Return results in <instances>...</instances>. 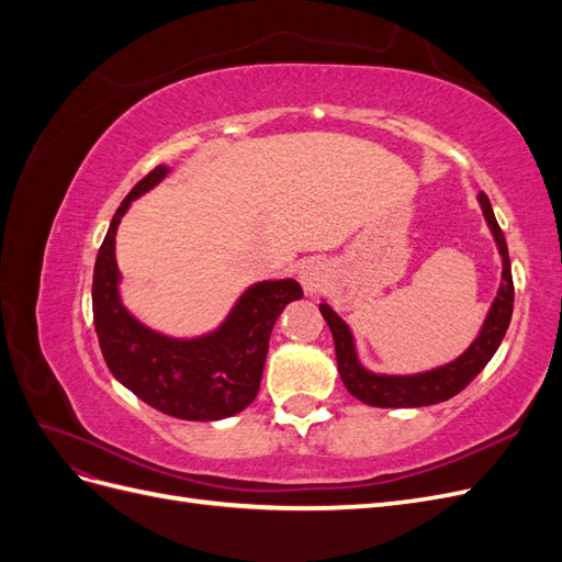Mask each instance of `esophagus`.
I'll return each instance as SVG.
<instances>
[{"label":"esophagus","mask_w":562,"mask_h":562,"mask_svg":"<svg viewBox=\"0 0 562 562\" xmlns=\"http://www.w3.org/2000/svg\"><path fill=\"white\" fill-rule=\"evenodd\" d=\"M297 277H300V283H302V288L307 293H316L318 288L326 283V271H323V267L318 262H314V260L302 262Z\"/></svg>","instance_id":"obj_1"}]
</instances>
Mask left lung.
Instances as JSON below:
<instances>
[{
    "label": "left lung",
    "mask_w": 562,
    "mask_h": 562,
    "mask_svg": "<svg viewBox=\"0 0 562 562\" xmlns=\"http://www.w3.org/2000/svg\"><path fill=\"white\" fill-rule=\"evenodd\" d=\"M483 215L487 225L495 234L497 248L502 252V285L499 293L492 302L490 314L483 323L481 335L473 339V345L459 356L457 361L440 366L429 372H419V375H375V372L366 370L359 359H356L353 349V337L347 328V323L339 318L326 302L318 304V310L330 326L333 339H335V356H337V370L339 378H342L345 386L351 396L359 401L375 405V407H422V405H434L440 401H448L457 396L479 372L487 366V361L495 356L499 349L502 339L506 335L508 323H512L514 314V277H512V260H508V248L504 232L497 225V217L492 213L490 199L481 192L479 194Z\"/></svg>",
    "instance_id": "obj_1"
}]
</instances>
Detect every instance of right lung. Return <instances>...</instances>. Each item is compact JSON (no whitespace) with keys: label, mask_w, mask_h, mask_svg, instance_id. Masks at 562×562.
Here are the masks:
<instances>
[{"label":"right lung","mask_w":562,"mask_h":562,"mask_svg":"<svg viewBox=\"0 0 562 562\" xmlns=\"http://www.w3.org/2000/svg\"><path fill=\"white\" fill-rule=\"evenodd\" d=\"M168 173L157 166L116 209L93 267V323L112 375L159 413L211 422L241 413L258 396L269 335L288 302L302 297L293 279L250 285L215 333L173 339L145 328L119 300L114 234L131 201Z\"/></svg>","instance_id":"obj_1"}]
</instances>
